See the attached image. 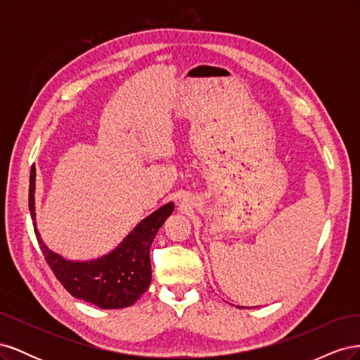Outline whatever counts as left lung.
Segmentation results:
<instances>
[{
    "label": "left lung",
    "mask_w": 360,
    "mask_h": 360,
    "mask_svg": "<svg viewBox=\"0 0 360 360\" xmlns=\"http://www.w3.org/2000/svg\"><path fill=\"white\" fill-rule=\"evenodd\" d=\"M238 308H240V307H238ZM242 308H245V307H242Z\"/></svg>",
    "instance_id": "1"
}]
</instances>
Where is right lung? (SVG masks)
<instances>
[{
	"instance_id": "add662e5",
	"label": "right lung",
	"mask_w": 360,
	"mask_h": 360,
	"mask_svg": "<svg viewBox=\"0 0 360 360\" xmlns=\"http://www.w3.org/2000/svg\"><path fill=\"white\" fill-rule=\"evenodd\" d=\"M28 205L37 242L49 267L73 297L102 309L127 308L134 304L151 282L150 246L159 228L174 212V202L160 205L144 217L111 252L93 259H66L41 240L36 222V167L30 172Z\"/></svg>"
}]
</instances>
